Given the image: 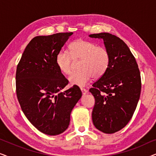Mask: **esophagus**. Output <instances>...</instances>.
Returning a JSON list of instances; mask_svg holds the SVG:
<instances>
[{"label": "esophagus", "instance_id": "obj_1", "mask_svg": "<svg viewBox=\"0 0 156 156\" xmlns=\"http://www.w3.org/2000/svg\"><path fill=\"white\" fill-rule=\"evenodd\" d=\"M81 91H82V94H86L87 93V89H84V88H81Z\"/></svg>", "mask_w": 156, "mask_h": 156}]
</instances>
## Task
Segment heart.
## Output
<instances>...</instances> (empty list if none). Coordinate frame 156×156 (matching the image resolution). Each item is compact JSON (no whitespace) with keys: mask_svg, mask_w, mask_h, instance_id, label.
I'll list each match as a JSON object with an SVG mask.
<instances>
[{"mask_svg":"<svg viewBox=\"0 0 156 156\" xmlns=\"http://www.w3.org/2000/svg\"><path fill=\"white\" fill-rule=\"evenodd\" d=\"M69 54L61 51L56 56L57 67L64 74H70L72 72V62L81 59L79 64L80 70L74 72L69 77L70 84L84 87L93 76L100 78L107 71L110 63L108 50L91 41L78 39L69 45Z\"/></svg>","mask_w":156,"mask_h":156,"instance_id":"obj_1","label":"heart"}]
</instances>
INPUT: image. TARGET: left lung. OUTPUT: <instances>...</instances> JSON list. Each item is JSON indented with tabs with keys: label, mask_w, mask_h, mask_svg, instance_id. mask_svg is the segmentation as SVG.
Returning a JSON list of instances; mask_svg holds the SVG:
<instances>
[{
	"label": "left lung",
	"mask_w": 156,
	"mask_h": 156,
	"mask_svg": "<svg viewBox=\"0 0 156 156\" xmlns=\"http://www.w3.org/2000/svg\"><path fill=\"white\" fill-rule=\"evenodd\" d=\"M104 40L110 55L107 71L89 89L95 99L94 125L100 131L114 133L125 127L133 116L141 90L138 64L126 44L112 34H91Z\"/></svg>",
	"instance_id": "obj_1"
}]
</instances>
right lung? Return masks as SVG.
I'll use <instances>...</instances> for the list:
<instances>
[{
    "instance_id": "obj_1",
    "label": "right lung",
    "mask_w": 156,
    "mask_h": 156,
    "mask_svg": "<svg viewBox=\"0 0 156 156\" xmlns=\"http://www.w3.org/2000/svg\"><path fill=\"white\" fill-rule=\"evenodd\" d=\"M72 34L35 37L17 66L16 94L22 111L36 129L49 136L59 135L67 129L72 110L82 97L75 85L61 92L69 82L55 62Z\"/></svg>"
}]
</instances>
